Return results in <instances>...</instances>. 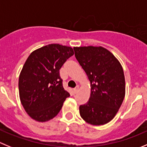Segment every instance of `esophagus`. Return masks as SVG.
<instances>
[{
	"instance_id": "esophagus-1",
	"label": "esophagus",
	"mask_w": 147,
	"mask_h": 147,
	"mask_svg": "<svg viewBox=\"0 0 147 147\" xmlns=\"http://www.w3.org/2000/svg\"><path fill=\"white\" fill-rule=\"evenodd\" d=\"M78 89H79V86H76V88H74V89H73V93L76 94V92H78Z\"/></svg>"
}]
</instances>
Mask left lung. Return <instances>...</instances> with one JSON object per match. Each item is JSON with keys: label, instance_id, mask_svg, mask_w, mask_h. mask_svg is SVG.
I'll list each match as a JSON object with an SVG mask.
<instances>
[{"label": "left lung", "instance_id": "obj_1", "mask_svg": "<svg viewBox=\"0 0 147 147\" xmlns=\"http://www.w3.org/2000/svg\"><path fill=\"white\" fill-rule=\"evenodd\" d=\"M74 50L91 84L89 101L79 107L81 117L92 125H104L114 118L123 101V70L116 58L104 47L88 46Z\"/></svg>", "mask_w": 147, "mask_h": 147}]
</instances>
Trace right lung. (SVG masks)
I'll return each mask as SVG.
<instances>
[{
	"label": "right lung",
	"mask_w": 147,
	"mask_h": 147,
	"mask_svg": "<svg viewBox=\"0 0 147 147\" xmlns=\"http://www.w3.org/2000/svg\"><path fill=\"white\" fill-rule=\"evenodd\" d=\"M73 55L71 47L50 44L28 57L19 76V96L24 110L35 121L45 122L56 116L70 96L59 71Z\"/></svg>",
	"instance_id": "obj_1"
}]
</instances>
